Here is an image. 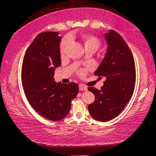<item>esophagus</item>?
I'll list each match as a JSON object with an SVG mask.
<instances>
[{"mask_svg": "<svg viewBox=\"0 0 156 156\" xmlns=\"http://www.w3.org/2000/svg\"><path fill=\"white\" fill-rule=\"evenodd\" d=\"M79 90H80V91H86L87 90V87L85 86V85H79Z\"/></svg>", "mask_w": 156, "mask_h": 156, "instance_id": "obj_1", "label": "esophagus"}]
</instances>
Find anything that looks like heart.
<instances>
[{
    "label": "heart",
    "mask_w": 156,
    "mask_h": 156,
    "mask_svg": "<svg viewBox=\"0 0 156 156\" xmlns=\"http://www.w3.org/2000/svg\"><path fill=\"white\" fill-rule=\"evenodd\" d=\"M81 39H82L83 44L86 49L87 51H96L99 49L102 45V42H101L100 39L98 37L94 36L92 34H82L81 36ZM71 38L69 35H66L62 39L60 44V52L61 54L64 53V51L66 49V48L69 44L71 42ZM88 70H90V68H86V69H78L77 72L78 76L80 77H84L87 74V72Z\"/></svg>",
    "instance_id": "1"
}]
</instances>
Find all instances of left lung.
<instances>
[{
  "label": "left lung",
  "instance_id": "obj_1",
  "mask_svg": "<svg viewBox=\"0 0 156 156\" xmlns=\"http://www.w3.org/2000/svg\"><path fill=\"white\" fill-rule=\"evenodd\" d=\"M108 47L105 58L95 75L105 80L100 90L88 87L95 102L87 107L94 119L108 122L117 117L132 97L136 83V67L132 52L117 32L105 34Z\"/></svg>",
  "mask_w": 156,
  "mask_h": 156
}]
</instances>
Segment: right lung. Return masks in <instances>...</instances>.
I'll use <instances>...</instances> for the list:
<instances>
[{
  "instance_id": "1",
  "label": "right lung",
  "mask_w": 156,
  "mask_h": 156,
  "mask_svg": "<svg viewBox=\"0 0 156 156\" xmlns=\"http://www.w3.org/2000/svg\"><path fill=\"white\" fill-rule=\"evenodd\" d=\"M58 32L39 33L27 48L22 66V83L31 106L43 117L62 119L69 112L78 85L63 84L54 78V69L61 66Z\"/></svg>"
}]
</instances>
